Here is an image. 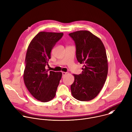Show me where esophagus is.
Segmentation results:
<instances>
[{"label":"esophagus","instance_id":"obj_1","mask_svg":"<svg viewBox=\"0 0 132 132\" xmlns=\"http://www.w3.org/2000/svg\"><path fill=\"white\" fill-rule=\"evenodd\" d=\"M62 76L63 77L64 75H65L67 74V72H62Z\"/></svg>","mask_w":132,"mask_h":132}]
</instances>
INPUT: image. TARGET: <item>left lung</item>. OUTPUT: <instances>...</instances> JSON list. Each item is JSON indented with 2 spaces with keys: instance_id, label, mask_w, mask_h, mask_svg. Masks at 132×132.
I'll return each mask as SVG.
<instances>
[{
  "instance_id": "left-lung-1",
  "label": "left lung",
  "mask_w": 132,
  "mask_h": 132,
  "mask_svg": "<svg viewBox=\"0 0 132 132\" xmlns=\"http://www.w3.org/2000/svg\"><path fill=\"white\" fill-rule=\"evenodd\" d=\"M69 36L76 44L77 60L84 64L81 74H73L71 93L77 100L89 101L98 94L107 78L108 60L105 48L101 39L89 31H77Z\"/></svg>"
}]
</instances>
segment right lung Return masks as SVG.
<instances>
[{
    "mask_svg": "<svg viewBox=\"0 0 132 132\" xmlns=\"http://www.w3.org/2000/svg\"><path fill=\"white\" fill-rule=\"evenodd\" d=\"M63 34L41 31L31 41L25 58L23 74L24 84L30 94L42 102L53 99L62 77L61 72H48L45 66L51 53Z\"/></svg>",
    "mask_w": 132,
    "mask_h": 132,
    "instance_id": "obj_1",
    "label": "right lung"
}]
</instances>
